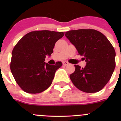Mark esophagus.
I'll use <instances>...</instances> for the list:
<instances>
[{"label":"esophagus","mask_w":121,"mask_h":121,"mask_svg":"<svg viewBox=\"0 0 121 121\" xmlns=\"http://www.w3.org/2000/svg\"><path fill=\"white\" fill-rule=\"evenodd\" d=\"M68 64H69V63H68L67 61H63V64L64 65H67Z\"/></svg>","instance_id":"esophagus-1"}]
</instances>
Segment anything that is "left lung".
<instances>
[{"label":"left lung","mask_w":121,"mask_h":121,"mask_svg":"<svg viewBox=\"0 0 121 121\" xmlns=\"http://www.w3.org/2000/svg\"><path fill=\"white\" fill-rule=\"evenodd\" d=\"M65 36L86 62L84 68L74 65L75 71L69 75L73 84L87 93L99 91L109 81L115 67L112 45L103 34L93 29L70 30Z\"/></svg>","instance_id":"left-lung-1"}]
</instances>
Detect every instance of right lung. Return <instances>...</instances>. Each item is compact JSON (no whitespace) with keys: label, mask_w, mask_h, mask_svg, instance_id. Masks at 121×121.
Returning <instances> with one entry per match:
<instances>
[{"label":"right lung","mask_w":121,"mask_h":121,"mask_svg":"<svg viewBox=\"0 0 121 121\" xmlns=\"http://www.w3.org/2000/svg\"><path fill=\"white\" fill-rule=\"evenodd\" d=\"M64 35V32L34 31L26 34L16 44L10 67L16 82L26 92L40 93L50 86L62 63L50 65L44 62L45 58L50 57L56 41Z\"/></svg>","instance_id":"1"}]
</instances>
